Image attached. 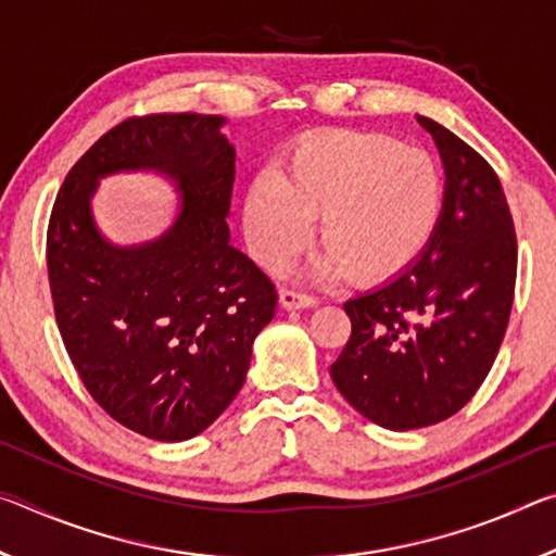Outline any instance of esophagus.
Instances as JSON below:
<instances>
[{
	"instance_id": "obj_1",
	"label": "esophagus",
	"mask_w": 556,
	"mask_h": 556,
	"mask_svg": "<svg viewBox=\"0 0 556 556\" xmlns=\"http://www.w3.org/2000/svg\"><path fill=\"white\" fill-rule=\"evenodd\" d=\"M279 304L285 308H308V306H316V296H308V294H301V291L294 289H281L279 291Z\"/></svg>"
}]
</instances>
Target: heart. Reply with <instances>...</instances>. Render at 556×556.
Masks as SVG:
<instances>
[{
  "label": "heart",
  "instance_id": "1",
  "mask_svg": "<svg viewBox=\"0 0 556 556\" xmlns=\"http://www.w3.org/2000/svg\"><path fill=\"white\" fill-rule=\"evenodd\" d=\"M446 178L425 149L375 131H326L299 139L277 172H260L242 201L252 260L285 267L306 248L318 215L321 279L351 271L384 285L417 262L439 230Z\"/></svg>",
  "mask_w": 556,
  "mask_h": 556
}]
</instances>
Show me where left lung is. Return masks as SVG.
Listing matches in <instances>:
<instances>
[{"instance_id":"obj_1","label":"left lung","mask_w":556,"mask_h":556,"mask_svg":"<svg viewBox=\"0 0 556 556\" xmlns=\"http://www.w3.org/2000/svg\"><path fill=\"white\" fill-rule=\"evenodd\" d=\"M446 205L414 265L343 308L351 338L331 365L338 392L394 431L439 425L481 388L501 351L517 275V238L493 166L429 117Z\"/></svg>"}]
</instances>
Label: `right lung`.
<instances>
[{"mask_svg": "<svg viewBox=\"0 0 556 556\" xmlns=\"http://www.w3.org/2000/svg\"><path fill=\"white\" fill-rule=\"evenodd\" d=\"M223 117L162 112L119 122L65 176L46 265L65 351L102 409L137 434L186 441L240 392L277 306L271 279L230 244L235 149ZM154 167L182 211L162 239L117 249L89 213L97 178Z\"/></svg>", "mask_w": 556, "mask_h": 556, "instance_id": "right-lung-1", "label": "right lung"}]
</instances>
